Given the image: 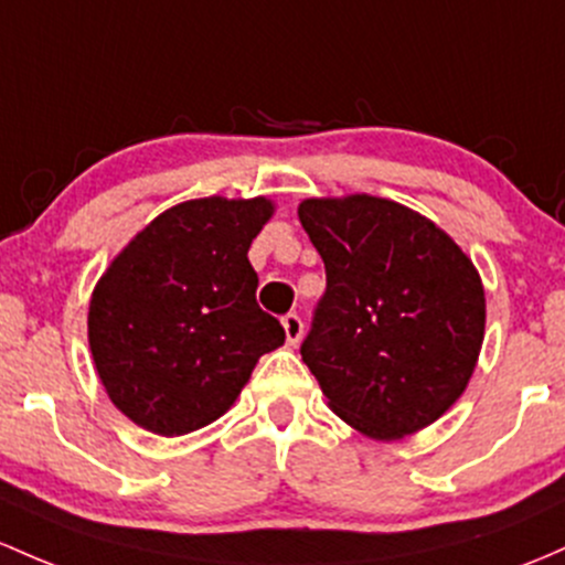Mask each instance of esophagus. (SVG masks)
Listing matches in <instances>:
<instances>
[{"instance_id": "obj_1", "label": "esophagus", "mask_w": 565, "mask_h": 565, "mask_svg": "<svg viewBox=\"0 0 565 565\" xmlns=\"http://www.w3.org/2000/svg\"><path fill=\"white\" fill-rule=\"evenodd\" d=\"M281 324H284V332H287V343L289 345L300 343V338H302V319H300V316L287 313L281 319Z\"/></svg>"}]
</instances>
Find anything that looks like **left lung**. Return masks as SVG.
Segmentation results:
<instances>
[{
	"instance_id": "1",
	"label": "left lung",
	"mask_w": 565,
	"mask_h": 565,
	"mask_svg": "<svg viewBox=\"0 0 565 565\" xmlns=\"http://www.w3.org/2000/svg\"><path fill=\"white\" fill-rule=\"evenodd\" d=\"M297 216L327 270L300 353L330 407L373 439L434 424L482 349L486 292L472 259L386 198H308Z\"/></svg>"
}]
</instances>
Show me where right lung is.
I'll return each instance as SVG.
<instances>
[{
  "label": "right lung",
  "mask_w": 565,
  "mask_h": 565,
  "mask_svg": "<svg viewBox=\"0 0 565 565\" xmlns=\"http://www.w3.org/2000/svg\"><path fill=\"white\" fill-rule=\"evenodd\" d=\"M268 198H198L154 216L98 278L88 311L96 373L117 411L179 437L231 411L284 327L257 306L249 246Z\"/></svg>",
  "instance_id": "1"
}]
</instances>
